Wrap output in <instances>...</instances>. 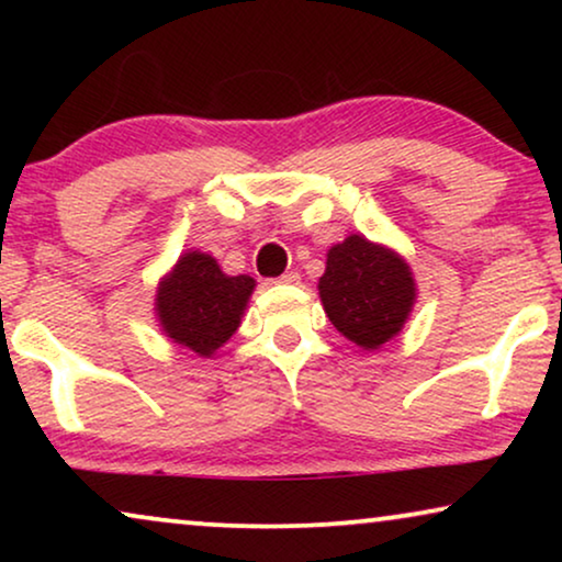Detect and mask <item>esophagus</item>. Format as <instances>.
<instances>
[{"mask_svg":"<svg viewBox=\"0 0 562 562\" xmlns=\"http://www.w3.org/2000/svg\"><path fill=\"white\" fill-rule=\"evenodd\" d=\"M279 283H299V273L286 271L283 276H279Z\"/></svg>","mask_w":562,"mask_h":562,"instance_id":"obj_1","label":"esophagus"}]
</instances>
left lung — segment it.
Returning <instances> with one entry per match:
<instances>
[{
    "label": "left lung",
    "mask_w": 562,
    "mask_h": 562,
    "mask_svg": "<svg viewBox=\"0 0 562 562\" xmlns=\"http://www.w3.org/2000/svg\"><path fill=\"white\" fill-rule=\"evenodd\" d=\"M317 289L337 333L363 350L394 340L417 304V281L404 256L363 235L327 250Z\"/></svg>",
    "instance_id": "1"
}]
</instances>
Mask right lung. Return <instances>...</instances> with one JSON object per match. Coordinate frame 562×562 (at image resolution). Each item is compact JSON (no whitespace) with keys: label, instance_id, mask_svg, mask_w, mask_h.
Instances as JSON below:
<instances>
[{"label":"right lung","instance_id":"1","mask_svg":"<svg viewBox=\"0 0 562 562\" xmlns=\"http://www.w3.org/2000/svg\"><path fill=\"white\" fill-rule=\"evenodd\" d=\"M252 291L256 279L227 276L210 252L187 250L158 281L153 312L168 340L212 358L237 333Z\"/></svg>","mask_w":562,"mask_h":562}]
</instances>
